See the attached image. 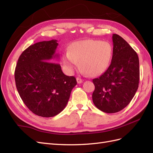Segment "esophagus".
<instances>
[{"label":"esophagus","mask_w":153,"mask_h":153,"mask_svg":"<svg viewBox=\"0 0 153 153\" xmlns=\"http://www.w3.org/2000/svg\"><path fill=\"white\" fill-rule=\"evenodd\" d=\"M76 80H77V83H82L83 82V79L79 78V77H77L76 78Z\"/></svg>","instance_id":"esophagus-1"}]
</instances>
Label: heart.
<instances>
[{"mask_svg":"<svg viewBox=\"0 0 153 153\" xmlns=\"http://www.w3.org/2000/svg\"><path fill=\"white\" fill-rule=\"evenodd\" d=\"M112 54V45L108 41L82 40L71 45L69 51L64 54L63 62L70 72L79 68L80 64L84 74L97 76L107 70Z\"/></svg>","mask_w":153,"mask_h":153,"instance_id":"heart-1","label":"heart"}]
</instances>
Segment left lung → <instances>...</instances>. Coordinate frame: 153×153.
<instances>
[{"label": "left lung", "mask_w": 153, "mask_h": 153, "mask_svg": "<svg viewBox=\"0 0 153 153\" xmlns=\"http://www.w3.org/2000/svg\"><path fill=\"white\" fill-rule=\"evenodd\" d=\"M113 54L108 68L99 78L93 79L95 89L92 99L97 108L115 113L129 105L139 87L138 55L123 39L112 35Z\"/></svg>", "instance_id": "left-lung-1"}]
</instances>
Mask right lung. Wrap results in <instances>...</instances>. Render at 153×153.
<instances>
[{
    "label": "right lung",
    "instance_id": "1",
    "mask_svg": "<svg viewBox=\"0 0 153 153\" xmlns=\"http://www.w3.org/2000/svg\"><path fill=\"white\" fill-rule=\"evenodd\" d=\"M57 40L31 45L19 57L14 76L23 102L35 114L53 117L65 108L71 91L77 85L74 76H66L59 64Z\"/></svg>",
    "mask_w": 153,
    "mask_h": 153
}]
</instances>
